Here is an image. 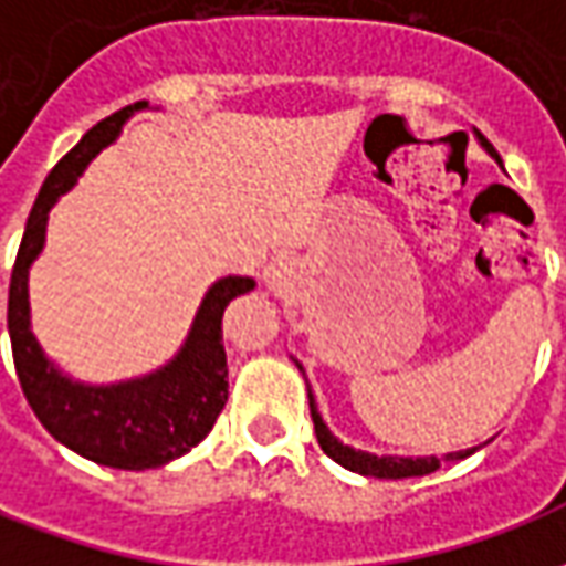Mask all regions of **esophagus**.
<instances>
[{"label":"esophagus","instance_id":"obj_1","mask_svg":"<svg viewBox=\"0 0 566 566\" xmlns=\"http://www.w3.org/2000/svg\"><path fill=\"white\" fill-rule=\"evenodd\" d=\"M263 282H266L272 294H287V287L294 284V266H291V260H275V263H270L266 272H263Z\"/></svg>","mask_w":566,"mask_h":566}]
</instances>
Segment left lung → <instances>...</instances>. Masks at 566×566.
<instances>
[{
	"instance_id": "left-lung-1",
	"label": "left lung",
	"mask_w": 566,
	"mask_h": 566,
	"mask_svg": "<svg viewBox=\"0 0 566 566\" xmlns=\"http://www.w3.org/2000/svg\"><path fill=\"white\" fill-rule=\"evenodd\" d=\"M479 145L500 163V157L494 154V148L488 145V139L479 136ZM300 367V364H296ZM303 373V367H300ZM306 391H308V412H312V424H315V437H318V446L324 449L327 458H333L336 463H343L345 470H352V473L360 475H373V479H409V475H427L439 470V463L442 461H461L467 454H473L475 449L467 451H451V454H442V458H394V454H369V451L352 449V446H345L339 439L333 437L331 427L324 424V418H321L318 406H315V397H312V388H308L306 381Z\"/></svg>"
}]
</instances>
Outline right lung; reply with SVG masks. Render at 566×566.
I'll return each instance as SVG.
<instances>
[{
  "mask_svg": "<svg viewBox=\"0 0 566 566\" xmlns=\"http://www.w3.org/2000/svg\"><path fill=\"white\" fill-rule=\"evenodd\" d=\"M148 108L133 103L84 133V139L44 178L27 218L8 287V333L27 403L44 430L81 458L115 470H150L181 458L209 437L227 403V352L221 318L230 300L254 291V279L227 275L211 284L197 308L181 352L142 379L84 385L44 357L30 331V266L42 254L48 211L78 181L87 163L120 136L129 117Z\"/></svg>",
  "mask_w": 566,
  "mask_h": 566,
  "instance_id": "1",
  "label": "right lung"
}]
</instances>
